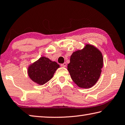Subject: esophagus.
Instances as JSON below:
<instances>
[{"label":"esophagus","instance_id":"1","mask_svg":"<svg viewBox=\"0 0 125 125\" xmlns=\"http://www.w3.org/2000/svg\"><path fill=\"white\" fill-rule=\"evenodd\" d=\"M61 67H65L67 66V63L64 62V63H63V64H61Z\"/></svg>","mask_w":125,"mask_h":125}]
</instances>
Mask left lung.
<instances>
[{
	"instance_id": "obj_1",
	"label": "left lung",
	"mask_w": 125,
	"mask_h": 125,
	"mask_svg": "<svg viewBox=\"0 0 125 125\" xmlns=\"http://www.w3.org/2000/svg\"><path fill=\"white\" fill-rule=\"evenodd\" d=\"M103 65L101 53L92 45L73 53L68 64L72 79L82 88H89L98 81Z\"/></svg>"
}]
</instances>
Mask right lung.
Segmentation results:
<instances>
[{
  "label": "right lung",
  "instance_id": "obj_1",
  "mask_svg": "<svg viewBox=\"0 0 125 125\" xmlns=\"http://www.w3.org/2000/svg\"><path fill=\"white\" fill-rule=\"evenodd\" d=\"M60 65L48 58L42 57L28 69V74L35 83L43 85L51 79Z\"/></svg>",
  "mask_w": 125,
  "mask_h": 125
}]
</instances>
